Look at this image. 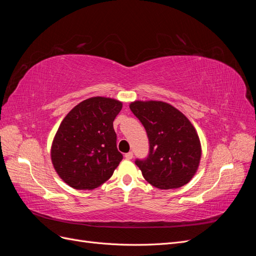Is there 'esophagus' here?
I'll list each match as a JSON object with an SVG mask.
<instances>
[{"instance_id":"1","label":"esophagus","mask_w":256,"mask_h":256,"mask_svg":"<svg viewBox=\"0 0 256 256\" xmlns=\"http://www.w3.org/2000/svg\"><path fill=\"white\" fill-rule=\"evenodd\" d=\"M125 158H126V159H128V160L132 159V158H134V152H129L125 154Z\"/></svg>"}]
</instances>
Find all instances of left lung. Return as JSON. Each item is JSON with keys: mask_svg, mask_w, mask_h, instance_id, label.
I'll return each mask as SVG.
<instances>
[{"mask_svg": "<svg viewBox=\"0 0 256 256\" xmlns=\"http://www.w3.org/2000/svg\"><path fill=\"white\" fill-rule=\"evenodd\" d=\"M130 110L144 126L150 154L136 159L145 180L159 189H176L188 184L200 164L202 148L190 120L164 102H134Z\"/></svg>", "mask_w": 256, "mask_h": 256, "instance_id": "obj_1", "label": "left lung"}]
</instances>
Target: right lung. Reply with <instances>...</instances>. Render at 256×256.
Returning a JSON list of instances; mask_svg holds the SVG:
<instances>
[{
  "label": "right lung",
  "instance_id": "add662e5",
  "mask_svg": "<svg viewBox=\"0 0 256 256\" xmlns=\"http://www.w3.org/2000/svg\"><path fill=\"white\" fill-rule=\"evenodd\" d=\"M122 106L118 100L92 97L76 104L60 122L53 138L51 160L70 187L92 190L113 175L122 159L113 128Z\"/></svg>",
  "mask_w": 256,
  "mask_h": 256
}]
</instances>
